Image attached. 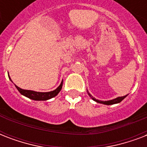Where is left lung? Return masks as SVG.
<instances>
[{
	"label": "left lung",
	"mask_w": 147,
	"mask_h": 147,
	"mask_svg": "<svg viewBox=\"0 0 147 147\" xmlns=\"http://www.w3.org/2000/svg\"><path fill=\"white\" fill-rule=\"evenodd\" d=\"M87 92H88V95L90 96V98H92V100H94V101H96L97 103H100V104H103V105H114V104H118V103H120L121 101H122V100H123V99L126 98V97L127 96V95H125V96L118 97V98H114V99H112V100H98V99H96V98H93V96H92V94H90L88 90H87Z\"/></svg>",
	"instance_id": "8db88e82"
}]
</instances>
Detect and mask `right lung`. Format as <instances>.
Returning <instances> with one entry per match:
<instances>
[{
  "instance_id": "obj_1",
  "label": "right lung",
  "mask_w": 147,
  "mask_h": 147,
  "mask_svg": "<svg viewBox=\"0 0 147 147\" xmlns=\"http://www.w3.org/2000/svg\"><path fill=\"white\" fill-rule=\"evenodd\" d=\"M8 77H9V79L12 82L11 78H10V76H8ZM62 83H63V81H62V82L59 85V86L56 89L49 92H35V91H31V90H25L22 89V88H19L16 85H15V86H16L17 89L18 90V92L20 94H23L24 96L26 97V98H29L30 99H32V100H47L55 97L59 93V92L61 91L62 88Z\"/></svg>"
}]
</instances>
